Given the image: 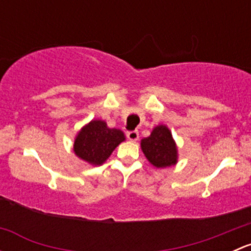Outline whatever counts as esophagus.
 <instances>
[{
	"instance_id": "1",
	"label": "esophagus",
	"mask_w": 251,
	"mask_h": 251,
	"mask_svg": "<svg viewBox=\"0 0 251 251\" xmlns=\"http://www.w3.org/2000/svg\"><path fill=\"white\" fill-rule=\"evenodd\" d=\"M126 136H127V138L130 141L132 142H136L138 140V137H140V135H138V131H128L127 133H126Z\"/></svg>"
}]
</instances>
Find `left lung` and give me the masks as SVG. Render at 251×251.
Wrapping results in <instances>:
<instances>
[{"label":"left lung","instance_id":"1","mask_svg":"<svg viewBox=\"0 0 251 251\" xmlns=\"http://www.w3.org/2000/svg\"><path fill=\"white\" fill-rule=\"evenodd\" d=\"M141 148L149 163L155 168H169L177 163V146L165 125L153 128L151 136L141 141Z\"/></svg>","mask_w":251,"mask_h":251}]
</instances>
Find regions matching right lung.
I'll return each instance as SVG.
<instances>
[{
    "label": "right lung",
    "mask_w": 251,
    "mask_h": 251,
    "mask_svg": "<svg viewBox=\"0 0 251 251\" xmlns=\"http://www.w3.org/2000/svg\"><path fill=\"white\" fill-rule=\"evenodd\" d=\"M124 141L125 135L121 130L109 128L103 120H92L78 131L74 151L76 156L91 165H102Z\"/></svg>",
    "instance_id": "obj_1"
}]
</instances>
